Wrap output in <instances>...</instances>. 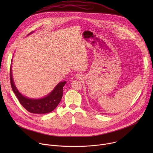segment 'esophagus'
Returning <instances> with one entry per match:
<instances>
[{
  "mask_svg": "<svg viewBox=\"0 0 153 153\" xmlns=\"http://www.w3.org/2000/svg\"><path fill=\"white\" fill-rule=\"evenodd\" d=\"M82 77H83V75H82V74H80V73H77V74H76V75H75V77H76V79H80L82 78Z\"/></svg>",
  "mask_w": 153,
  "mask_h": 153,
  "instance_id": "esophagus-1",
  "label": "esophagus"
}]
</instances>
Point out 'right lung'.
Masks as SVG:
<instances>
[{"instance_id":"add662e5","label":"right lung","mask_w":153,"mask_h":153,"mask_svg":"<svg viewBox=\"0 0 153 153\" xmlns=\"http://www.w3.org/2000/svg\"><path fill=\"white\" fill-rule=\"evenodd\" d=\"M33 33L31 32V33ZM10 82L11 88L16 94L20 104L26 110L34 114H46L53 111L60 103L63 96V88L67 82H59L53 90L47 96L40 99H31L22 94L15 86L11 70V64L10 68Z\"/></svg>"}]
</instances>
